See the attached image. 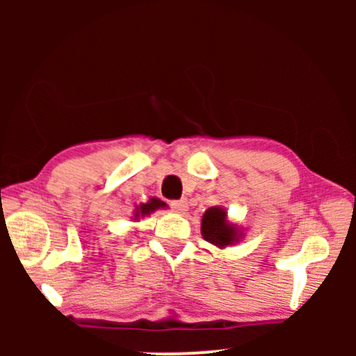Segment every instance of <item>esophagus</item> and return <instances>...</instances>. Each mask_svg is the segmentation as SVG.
<instances>
[{
	"label": "esophagus",
	"instance_id": "obj_1",
	"mask_svg": "<svg viewBox=\"0 0 356 356\" xmlns=\"http://www.w3.org/2000/svg\"><path fill=\"white\" fill-rule=\"evenodd\" d=\"M170 206H172V209L177 211V212H186L187 211V201H186V199H179V201H170Z\"/></svg>",
	"mask_w": 356,
	"mask_h": 356
}]
</instances>
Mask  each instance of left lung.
I'll return each instance as SVG.
<instances>
[{
    "mask_svg": "<svg viewBox=\"0 0 356 356\" xmlns=\"http://www.w3.org/2000/svg\"><path fill=\"white\" fill-rule=\"evenodd\" d=\"M201 232L204 239L219 248H224L238 241V231H236L234 226L227 224L226 212L220 207H211V209L206 211L202 218Z\"/></svg>",
    "mask_w": 356,
    "mask_h": 356,
    "instance_id": "left-lung-1",
    "label": "left lung"
}]
</instances>
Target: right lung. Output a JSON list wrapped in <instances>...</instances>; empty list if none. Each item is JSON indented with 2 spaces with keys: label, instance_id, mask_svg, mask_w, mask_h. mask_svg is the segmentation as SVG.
Returning <instances> with one entry per match:
<instances>
[{
  "label": "right lung",
  "instance_id": "1",
  "mask_svg": "<svg viewBox=\"0 0 356 356\" xmlns=\"http://www.w3.org/2000/svg\"><path fill=\"white\" fill-rule=\"evenodd\" d=\"M159 207H165V204L162 201H159V199H150L147 204H140L138 206V209L136 214L137 216H145V214H150V212H154L155 209H159Z\"/></svg>",
  "mask_w": 356,
  "mask_h": 356
}]
</instances>
